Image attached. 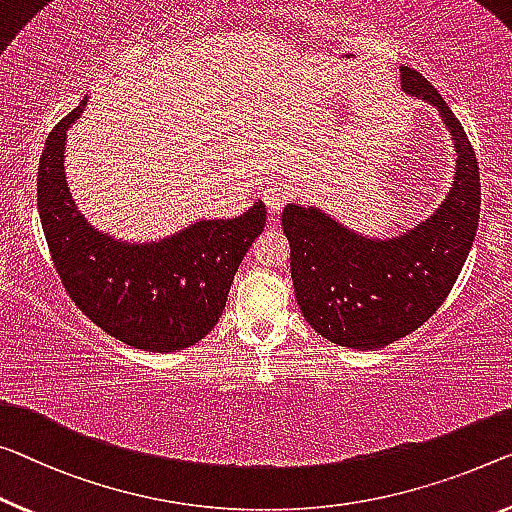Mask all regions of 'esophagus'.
I'll return each mask as SVG.
<instances>
[{
  "instance_id": "1",
  "label": "esophagus",
  "mask_w": 512,
  "mask_h": 512,
  "mask_svg": "<svg viewBox=\"0 0 512 512\" xmlns=\"http://www.w3.org/2000/svg\"><path fill=\"white\" fill-rule=\"evenodd\" d=\"M264 202L269 207L271 218H276L282 207L289 202V188L285 183H271V186L264 188Z\"/></svg>"
}]
</instances>
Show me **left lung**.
I'll return each instance as SVG.
<instances>
[{
  "instance_id": "8db88e82",
  "label": "left lung",
  "mask_w": 512,
  "mask_h": 512,
  "mask_svg": "<svg viewBox=\"0 0 512 512\" xmlns=\"http://www.w3.org/2000/svg\"><path fill=\"white\" fill-rule=\"evenodd\" d=\"M402 89L439 110L455 142V177L446 200L423 223L388 239L363 236L329 213L287 204L294 292L305 322L322 338L358 352L404 338L446 301L478 230V160L460 121L414 68H400Z\"/></svg>"
}]
</instances>
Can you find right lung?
Instances as JSON below:
<instances>
[{"instance_id": "add662e5", "label": "right lung", "mask_w": 512, "mask_h": 512, "mask_svg": "<svg viewBox=\"0 0 512 512\" xmlns=\"http://www.w3.org/2000/svg\"><path fill=\"white\" fill-rule=\"evenodd\" d=\"M85 108L87 96L52 128L38 163V216L61 285L124 345L158 354L195 345L223 315L234 273L266 225L264 204L149 243L98 232L75 207L64 172L66 131Z\"/></svg>"}]
</instances>
